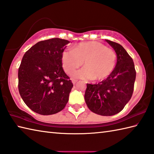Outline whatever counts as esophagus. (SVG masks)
Returning a JSON list of instances; mask_svg holds the SVG:
<instances>
[{"label": "esophagus", "mask_w": 154, "mask_h": 154, "mask_svg": "<svg viewBox=\"0 0 154 154\" xmlns=\"http://www.w3.org/2000/svg\"><path fill=\"white\" fill-rule=\"evenodd\" d=\"M72 83H73V85H75V84H77V80H75V79H72Z\"/></svg>", "instance_id": "esophagus-1"}]
</instances>
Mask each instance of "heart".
Returning a JSON list of instances; mask_svg holds the SVG:
<instances>
[{"instance_id":"b5f03b06","label":"heart","mask_w":154,"mask_h":154,"mask_svg":"<svg viewBox=\"0 0 154 154\" xmlns=\"http://www.w3.org/2000/svg\"><path fill=\"white\" fill-rule=\"evenodd\" d=\"M116 55L111 49L98 42H82L75 45L73 50L63 52L62 66L67 74H71L81 66L83 67L75 72L76 79L102 81L112 73L115 67Z\"/></svg>"}]
</instances>
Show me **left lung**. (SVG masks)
Instances as JSON below:
<instances>
[{
    "label": "left lung",
    "mask_w": 154,
    "mask_h": 154,
    "mask_svg": "<svg viewBox=\"0 0 154 154\" xmlns=\"http://www.w3.org/2000/svg\"><path fill=\"white\" fill-rule=\"evenodd\" d=\"M105 41L115 51L116 67L106 79L98 84H87L85 100L89 110L101 116L120 112L132 95L136 79L133 60L122 45Z\"/></svg>",
    "instance_id": "8db88e82"
}]
</instances>
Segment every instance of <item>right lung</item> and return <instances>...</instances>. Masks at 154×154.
<instances>
[{
  "mask_svg": "<svg viewBox=\"0 0 154 154\" xmlns=\"http://www.w3.org/2000/svg\"><path fill=\"white\" fill-rule=\"evenodd\" d=\"M69 41L38 42L26 52L18 69V90L25 104L42 115L56 114L69 100L73 85L62 67L61 56Z\"/></svg>",
  "mask_w": 154,
  "mask_h": 154,
  "instance_id": "add662e5",
  "label": "right lung"
}]
</instances>
